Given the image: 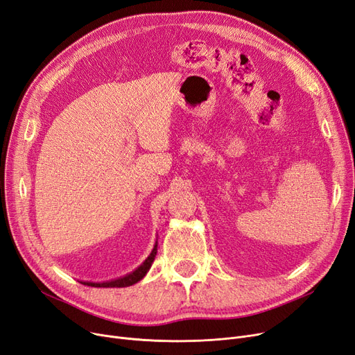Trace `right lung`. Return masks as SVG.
Masks as SVG:
<instances>
[{
  "instance_id": "obj_1",
  "label": "right lung",
  "mask_w": 355,
  "mask_h": 355,
  "mask_svg": "<svg viewBox=\"0 0 355 355\" xmlns=\"http://www.w3.org/2000/svg\"><path fill=\"white\" fill-rule=\"evenodd\" d=\"M157 246H158V242H155V245H153V250L152 252L149 254V257L144 261V263L137 267L135 271H132L130 274H126L120 277V279H116V280H110V282H103V283H92V282H81L85 286H91V287H128V286H132L137 282H141L144 277L146 275V272L149 271L153 259H155V255H157Z\"/></svg>"
}]
</instances>
